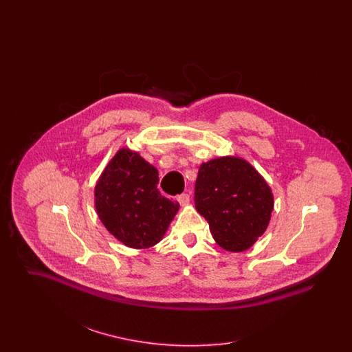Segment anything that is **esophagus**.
Instances as JSON below:
<instances>
[{"label":"esophagus","instance_id":"esophagus-1","mask_svg":"<svg viewBox=\"0 0 352 352\" xmlns=\"http://www.w3.org/2000/svg\"><path fill=\"white\" fill-rule=\"evenodd\" d=\"M177 201H179L181 206H186L190 201V195L188 194H181L177 197Z\"/></svg>","mask_w":352,"mask_h":352}]
</instances>
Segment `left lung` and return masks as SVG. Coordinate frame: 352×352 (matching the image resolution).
<instances>
[{"label":"left lung","instance_id":"8db88e82","mask_svg":"<svg viewBox=\"0 0 352 352\" xmlns=\"http://www.w3.org/2000/svg\"><path fill=\"white\" fill-rule=\"evenodd\" d=\"M194 199L215 241L230 252L251 248L265 232L274 206L267 181L245 160L231 155L201 164Z\"/></svg>","mask_w":352,"mask_h":352}]
</instances>
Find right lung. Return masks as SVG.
Returning a JSON list of instances; mask_svg holds the SVG:
<instances>
[{"instance_id": "add662e5", "label": "right lung", "mask_w": 352, "mask_h": 352, "mask_svg": "<svg viewBox=\"0 0 352 352\" xmlns=\"http://www.w3.org/2000/svg\"><path fill=\"white\" fill-rule=\"evenodd\" d=\"M158 171L138 153L120 149L95 186V207L104 227L124 245L145 250L161 241L179 203L162 197Z\"/></svg>"}]
</instances>
